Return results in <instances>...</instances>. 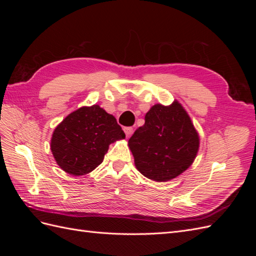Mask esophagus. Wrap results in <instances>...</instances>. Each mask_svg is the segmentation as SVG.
<instances>
[{
	"mask_svg": "<svg viewBox=\"0 0 256 256\" xmlns=\"http://www.w3.org/2000/svg\"><path fill=\"white\" fill-rule=\"evenodd\" d=\"M124 131H125V134L127 138H129L131 134H132V127H124Z\"/></svg>",
	"mask_w": 256,
	"mask_h": 256,
	"instance_id": "obj_1",
	"label": "esophagus"
}]
</instances>
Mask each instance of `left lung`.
<instances>
[{
  "instance_id": "left-lung-1",
  "label": "left lung",
  "mask_w": 256,
  "mask_h": 256,
  "mask_svg": "<svg viewBox=\"0 0 256 256\" xmlns=\"http://www.w3.org/2000/svg\"><path fill=\"white\" fill-rule=\"evenodd\" d=\"M198 144L189 115L177 102L152 106L144 125L128 141L136 168L156 182L170 180L186 171L196 156Z\"/></svg>"
}]
</instances>
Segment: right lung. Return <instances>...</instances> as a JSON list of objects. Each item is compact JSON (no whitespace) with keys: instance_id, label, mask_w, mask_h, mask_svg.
<instances>
[{"instance_id":"add662e5","label":"right lung","mask_w":256,"mask_h":256,"mask_svg":"<svg viewBox=\"0 0 256 256\" xmlns=\"http://www.w3.org/2000/svg\"><path fill=\"white\" fill-rule=\"evenodd\" d=\"M125 136L113 115L97 104L83 106L69 114L54 130L51 150L65 172L80 176L96 168L109 145Z\"/></svg>"}]
</instances>
